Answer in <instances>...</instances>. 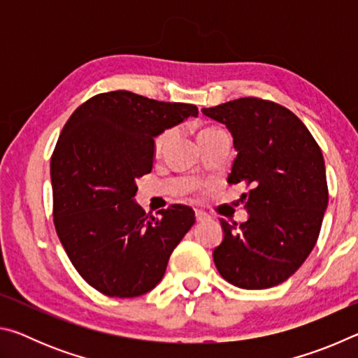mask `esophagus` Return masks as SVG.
Wrapping results in <instances>:
<instances>
[{"label": "esophagus", "mask_w": 358, "mask_h": 358, "mask_svg": "<svg viewBox=\"0 0 358 358\" xmlns=\"http://www.w3.org/2000/svg\"><path fill=\"white\" fill-rule=\"evenodd\" d=\"M208 215L205 213V211H202V210H199V208H196V220L197 221H205V220H208Z\"/></svg>", "instance_id": "obj_1"}]
</instances>
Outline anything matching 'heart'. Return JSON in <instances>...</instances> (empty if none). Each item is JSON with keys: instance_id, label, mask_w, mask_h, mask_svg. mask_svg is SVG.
I'll return each instance as SVG.
<instances>
[{"instance_id": "1", "label": "heart", "mask_w": 358, "mask_h": 358, "mask_svg": "<svg viewBox=\"0 0 358 358\" xmlns=\"http://www.w3.org/2000/svg\"><path fill=\"white\" fill-rule=\"evenodd\" d=\"M203 131H208V129H203ZM172 136H173V129H166L164 132H161V134L157 136L156 141H155V150L161 151L169 143V141H171Z\"/></svg>"}]
</instances>
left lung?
I'll return each mask as SVG.
<instances>
[{
	"instance_id": "obj_1",
	"label": "left lung",
	"mask_w": 358,
	"mask_h": 358,
	"mask_svg": "<svg viewBox=\"0 0 358 358\" xmlns=\"http://www.w3.org/2000/svg\"><path fill=\"white\" fill-rule=\"evenodd\" d=\"M226 124L237 150L229 185L245 181L250 217L221 220L222 243L213 260L224 280L241 289H268L292 276L316 245L329 203L324 156L289 108L240 98L202 108Z\"/></svg>"
}]
</instances>
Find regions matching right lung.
Here are the masks:
<instances>
[{"label":"right lung","mask_w":358,"mask_h":358,"mask_svg":"<svg viewBox=\"0 0 358 358\" xmlns=\"http://www.w3.org/2000/svg\"><path fill=\"white\" fill-rule=\"evenodd\" d=\"M197 115L192 104L118 90L93 96L66 121L50 159L53 222L72 265L101 294L150 292L196 222L186 205L147 215L134 196L136 180L153 167L155 137Z\"/></svg>","instance_id":"right-lung-1"}]
</instances>
